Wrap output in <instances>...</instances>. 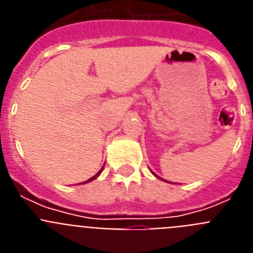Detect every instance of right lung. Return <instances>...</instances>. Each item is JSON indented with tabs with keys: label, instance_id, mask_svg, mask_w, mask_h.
<instances>
[{
	"label": "right lung",
	"instance_id": "add662e5",
	"mask_svg": "<svg viewBox=\"0 0 253 253\" xmlns=\"http://www.w3.org/2000/svg\"><path fill=\"white\" fill-rule=\"evenodd\" d=\"M100 173H101V171H99V172H97V173H96V175H95V176H93V177H91V178H88V180H87V181H84V184H86V182H90V181L95 180V178H96V177H97V176H99V175H100Z\"/></svg>",
	"mask_w": 253,
	"mask_h": 253
}]
</instances>
